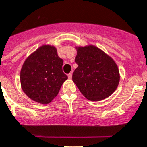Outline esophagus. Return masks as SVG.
<instances>
[{
    "label": "esophagus",
    "instance_id": "obj_1",
    "mask_svg": "<svg viewBox=\"0 0 147 147\" xmlns=\"http://www.w3.org/2000/svg\"><path fill=\"white\" fill-rule=\"evenodd\" d=\"M67 76H68V78L69 79L72 78V73H70V74H69L67 75Z\"/></svg>",
    "mask_w": 147,
    "mask_h": 147
}]
</instances>
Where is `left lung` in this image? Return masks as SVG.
Here are the masks:
<instances>
[{"mask_svg": "<svg viewBox=\"0 0 147 147\" xmlns=\"http://www.w3.org/2000/svg\"><path fill=\"white\" fill-rule=\"evenodd\" d=\"M75 61L78 67L72 80L82 95L92 101L110 97L120 80L119 67L108 54L92 44L76 46Z\"/></svg>", "mask_w": 147, "mask_h": 147, "instance_id": "obj_1", "label": "left lung"}]
</instances>
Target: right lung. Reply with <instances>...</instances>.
<instances>
[{
	"instance_id": "add662e5",
	"label": "right lung",
	"mask_w": 147,
	"mask_h": 147,
	"mask_svg": "<svg viewBox=\"0 0 147 147\" xmlns=\"http://www.w3.org/2000/svg\"><path fill=\"white\" fill-rule=\"evenodd\" d=\"M56 47L49 44L40 46L29 55L22 67L20 82L24 93L40 104L52 102L67 80Z\"/></svg>"
}]
</instances>
